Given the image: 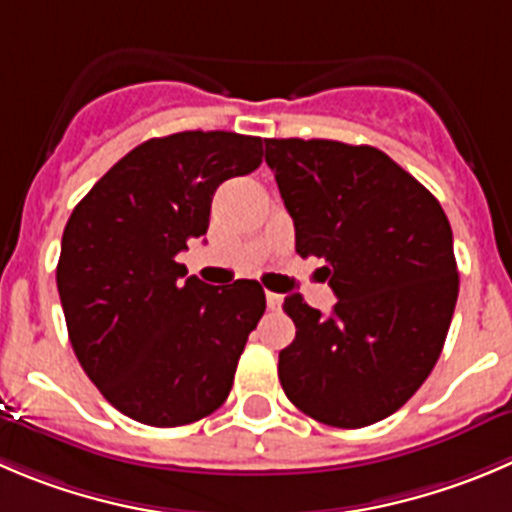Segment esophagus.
Returning <instances> with one entry per match:
<instances>
[{"mask_svg":"<svg viewBox=\"0 0 512 512\" xmlns=\"http://www.w3.org/2000/svg\"><path fill=\"white\" fill-rule=\"evenodd\" d=\"M266 306L271 311H276L281 306V294H274V291H266Z\"/></svg>","mask_w":512,"mask_h":512,"instance_id":"esophagus-1","label":"esophagus"}]
</instances>
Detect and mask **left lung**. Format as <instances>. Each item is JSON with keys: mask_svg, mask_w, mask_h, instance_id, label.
<instances>
[{"mask_svg": "<svg viewBox=\"0 0 512 512\" xmlns=\"http://www.w3.org/2000/svg\"><path fill=\"white\" fill-rule=\"evenodd\" d=\"M266 163L294 218L296 253L321 259L337 296L329 316L299 294L284 299L296 337L279 354L281 387L324 425H374L440 359L460 289L450 221L372 145L269 138Z\"/></svg>", "mask_w": 512, "mask_h": 512, "instance_id": "left-lung-1", "label": "left lung"}]
</instances>
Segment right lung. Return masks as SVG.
Wrapping results in <instances>:
<instances>
[{"label":"right lung","instance_id":"add662e5","mask_svg":"<svg viewBox=\"0 0 512 512\" xmlns=\"http://www.w3.org/2000/svg\"><path fill=\"white\" fill-rule=\"evenodd\" d=\"M261 158V138L226 130L145 140L72 211L57 264L67 334L92 384L130 420L191 425L226 402L264 289L186 279L178 253L208 231L216 188Z\"/></svg>","mask_w":512,"mask_h":512}]
</instances>
